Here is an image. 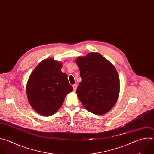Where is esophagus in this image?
<instances>
[{
    "instance_id": "34e87169",
    "label": "esophagus",
    "mask_w": 154,
    "mask_h": 154,
    "mask_svg": "<svg viewBox=\"0 0 154 154\" xmlns=\"http://www.w3.org/2000/svg\"><path fill=\"white\" fill-rule=\"evenodd\" d=\"M73 91H75L76 90V88H77V85H76V84L73 85Z\"/></svg>"
}]
</instances>
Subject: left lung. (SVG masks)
Listing matches in <instances>:
<instances>
[{
	"instance_id": "1",
	"label": "left lung",
	"mask_w": 154,
	"mask_h": 154,
	"mask_svg": "<svg viewBox=\"0 0 154 154\" xmlns=\"http://www.w3.org/2000/svg\"><path fill=\"white\" fill-rule=\"evenodd\" d=\"M76 63L82 79L76 94L85 109L95 115H103L115 106L120 84L114 66L98 53L79 56Z\"/></svg>"
}]
</instances>
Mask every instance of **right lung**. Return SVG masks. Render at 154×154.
<instances>
[{
	"label": "right lung",
	"mask_w": 154,
	"mask_h": 154,
	"mask_svg": "<svg viewBox=\"0 0 154 154\" xmlns=\"http://www.w3.org/2000/svg\"><path fill=\"white\" fill-rule=\"evenodd\" d=\"M63 63L53 58L43 60L30 75L26 90L28 102L42 116H51L62 106L73 91L67 76L61 72Z\"/></svg>",
	"instance_id": "1"
}]
</instances>
